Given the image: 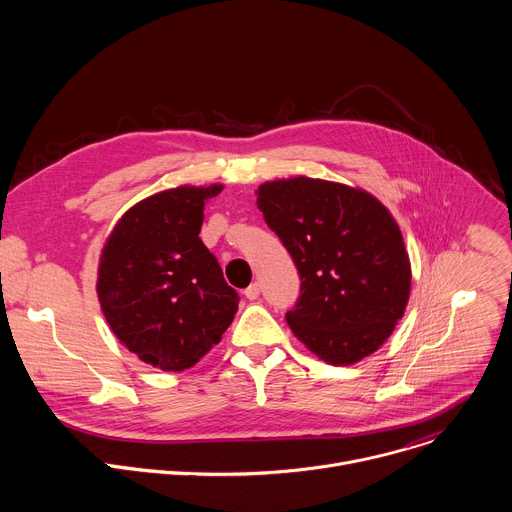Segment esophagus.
Returning a JSON list of instances; mask_svg holds the SVG:
<instances>
[{
	"label": "esophagus",
	"mask_w": 512,
	"mask_h": 512,
	"mask_svg": "<svg viewBox=\"0 0 512 512\" xmlns=\"http://www.w3.org/2000/svg\"><path fill=\"white\" fill-rule=\"evenodd\" d=\"M259 291H261V287H259V283L255 281V283H251V285L245 289V298L253 302V300L259 298Z\"/></svg>",
	"instance_id": "obj_1"
}]
</instances>
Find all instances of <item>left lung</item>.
I'll return each instance as SVG.
<instances>
[{
	"mask_svg": "<svg viewBox=\"0 0 512 512\" xmlns=\"http://www.w3.org/2000/svg\"><path fill=\"white\" fill-rule=\"evenodd\" d=\"M265 223L294 259L302 287L285 320L336 367L373 354L403 318L411 263L393 214L373 194L296 176L257 188Z\"/></svg>",
	"mask_w": 512,
	"mask_h": 512,
	"instance_id": "8db88e82",
	"label": "left lung"
}]
</instances>
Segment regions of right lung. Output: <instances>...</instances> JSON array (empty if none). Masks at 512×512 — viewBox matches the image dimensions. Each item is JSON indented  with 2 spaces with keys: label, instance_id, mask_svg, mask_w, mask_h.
<instances>
[{
  "label": "right lung",
  "instance_id": "add662e5",
  "mask_svg": "<svg viewBox=\"0 0 512 512\" xmlns=\"http://www.w3.org/2000/svg\"><path fill=\"white\" fill-rule=\"evenodd\" d=\"M223 184L178 186L133 204L99 259L97 296L119 342L166 373L194 364L221 342L237 291L198 233L204 202Z\"/></svg>",
  "mask_w": 512,
  "mask_h": 512
}]
</instances>
